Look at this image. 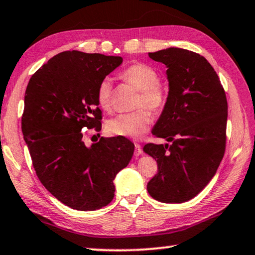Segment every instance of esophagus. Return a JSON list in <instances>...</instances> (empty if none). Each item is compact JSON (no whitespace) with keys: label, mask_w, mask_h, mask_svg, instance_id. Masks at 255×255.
Masks as SVG:
<instances>
[{"label":"esophagus","mask_w":255,"mask_h":255,"mask_svg":"<svg viewBox=\"0 0 255 255\" xmlns=\"http://www.w3.org/2000/svg\"><path fill=\"white\" fill-rule=\"evenodd\" d=\"M140 154H142V147L139 144H135V155L139 156Z\"/></svg>","instance_id":"34e87169"}]
</instances>
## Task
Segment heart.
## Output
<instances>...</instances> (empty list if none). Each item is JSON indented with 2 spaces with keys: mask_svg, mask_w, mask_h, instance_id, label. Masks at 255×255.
Wrapping results in <instances>:
<instances>
[{
  "mask_svg": "<svg viewBox=\"0 0 255 255\" xmlns=\"http://www.w3.org/2000/svg\"><path fill=\"white\" fill-rule=\"evenodd\" d=\"M121 78L139 91L136 107H145L151 111H159L163 108L167 94L162 85L157 83L159 76L152 67L144 63H135L121 72ZM96 101L101 109L111 110V84L109 79H103L99 84ZM151 123L147 111L140 109L130 113H123L109 120L107 130L115 136L138 138L148 130Z\"/></svg>",
  "mask_w": 255,
  "mask_h": 255,
  "instance_id": "b5f03b06",
  "label": "heart"
}]
</instances>
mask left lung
Listing matches in <instances>:
<instances>
[{
    "instance_id": "left-lung-1",
    "label": "left lung",
    "mask_w": 255,
    "mask_h": 255,
    "mask_svg": "<svg viewBox=\"0 0 255 255\" xmlns=\"http://www.w3.org/2000/svg\"><path fill=\"white\" fill-rule=\"evenodd\" d=\"M167 68L168 98L152 134L171 144H146L157 163L147 192L162 203L195 197L216 175L226 146L227 99L211 64L179 47L148 53Z\"/></svg>"
}]
</instances>
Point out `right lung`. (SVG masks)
I'll use <instances>...</instances> for the list:
<instances>
[{
  "label": "right lung",
  "instance_id": "right-lung-1",
  "mask_svg": "<svg viewBox=\"0 0 255 255\" xmlns=\"http://www.w3.org/2000/svg\"><path fill=\"white\" fill-rule=\"evenodd\" d=\"M121 63V56L61 52L27 85L21 129L36 175L56 200L79 211L110 203L113 180L134 154L123 136L101 137L91 146L83 140V129L101 130L96 90Z\"/></svg>",
  "mask_w": 255,
  "mask_h": 255
}]
</instances>
